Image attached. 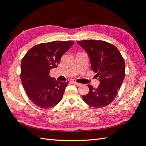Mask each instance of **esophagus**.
I'll use <instances>...</instances> for the list:
<instances>
[{"instance_id":"1","label":"esophagus","mask_w":146,"mask_h":146,"mask_svg":"<svg viewBox=\"0 0 146 146\" xmlns=\"http://www.w3.org/2000/svg\"><path fill=\"white\" fill-rule=\"evenodd\" d=\"M75 85H76V86H80L81 85V84L80 83H77V82H72Z\"/></svg>"}]
</instances>
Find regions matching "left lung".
I'll return each instance as SVG.
<instances>
[{
  "label": "left lung",
  "instance_id": "obj_1",
  "mask_svg": "<svg viewBox=\"0 0 146 146\" xmlns=\"http://www.w3.org/2000/svg\"><path fill=\"white\" fill-rule=\"evenodd\" d=\"M89 56L92 70L97 73L99 86L88 85L90 91L83 100L95 108L109 105L115 98L125 77V62L116 46L100 40L77 41Z\"/></svg>",
  "mask_w": 146,
  "mask_h": 146
}]
</instances>
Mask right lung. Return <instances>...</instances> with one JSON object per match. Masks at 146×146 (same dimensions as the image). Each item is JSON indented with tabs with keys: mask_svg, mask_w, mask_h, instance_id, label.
I'll list each match as a JSON object with an SVG mask.
<instances>
[{
	"mask_svg": "<svg viewBox=\"0 0 146 146\" xmlns=\"http://www.w3.org/2000/svg\"><path fill=\"white\" fill-rule=\"evenodd\" d=\"M74 41H52L35 46L22 60L21 78L29 99L38 107L49 108L63 98L68 82H58L49 76L61 56Z\"/></svg>",
	"mask_w": 146,
	"mask_h": 146,
	"instance_id": "1",
	"label": "right lung"
}]
</instances>
